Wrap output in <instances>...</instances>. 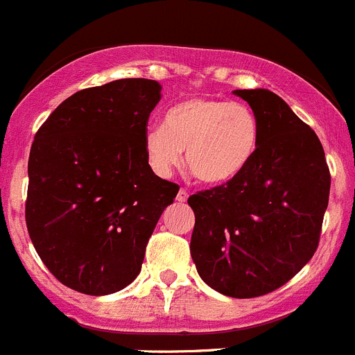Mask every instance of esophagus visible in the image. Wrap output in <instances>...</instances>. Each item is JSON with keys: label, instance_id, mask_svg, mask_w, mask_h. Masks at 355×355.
I'll return each instance as SVG.
<instances>
[{"label": "esophagus", "instance_id": "esophagus-1", "mask_svg": "<svg viewBox=\"0 0 355 355\" xmlns=\"http://www.w3.org/2000/svg\"><path fill=\"white\" fill-rule=\"evenodd\" d=\"M187 198H189L187 189H180V191H178V194H177V201L178 202H185V201H187Z\"/></svg>", "mask_w": 355, "mask_h": 355}]
</instances>
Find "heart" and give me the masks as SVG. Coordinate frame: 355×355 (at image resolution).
Masks as SVG:
<instances>
[{"instance_id":"heart-1","label":"heart","mask_w":355,"mask_h":355,"mask_svg":"<svg viewBox=\"0 0 355 355\" xmlns=\"http://www.w3.org/2000/svg\"><path fill=\"white\" fill-rule=\"evenodd\" d=\"M260 125L253 109L223 98H189L164 116V126H150L144 135L147 161L161 177L180 164L208 185L227 184L253 159Z\"/></svg>"}]
</instances>
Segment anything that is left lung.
<instances>
[{
    "mask_svg": "<svg viewBox=\"0 0 355 355\" xmlns=\"http://www.w3.org/2000/svg\"><path fill=\"white\" fill-rule=\"evenodd\" d=\"M258 118L260 142L243 173L192 194L191 257L218 293L254 298L277 290L314 257L329 175L314 130L269 90H234Z\"/></svg>",
    "mask_w": 355,
    "mask_h": 355,
    "instance_id": "8db88e82",
    "label": "left lung"
}]
</instances>
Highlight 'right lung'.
Instances as JSON below:
<instances>
[{
  "instance_id": "add662e5",
  "label": "right lung",
  "mask_w": 355,
  "mask_h": 355,
  "mask_svg": "<svg viewBox=\"0 0 355 355\" xmlns=\"http://www.w3.org/2000/svg\"><path fill=\"white\" fill-rule=\"evenodd\" d=\"M161 98L154 79H118L65 98L29 154L26 223L46 269L85 295L116 293L178 185L154 175L144 135Z\"/></svg>"
}]
</instances>
